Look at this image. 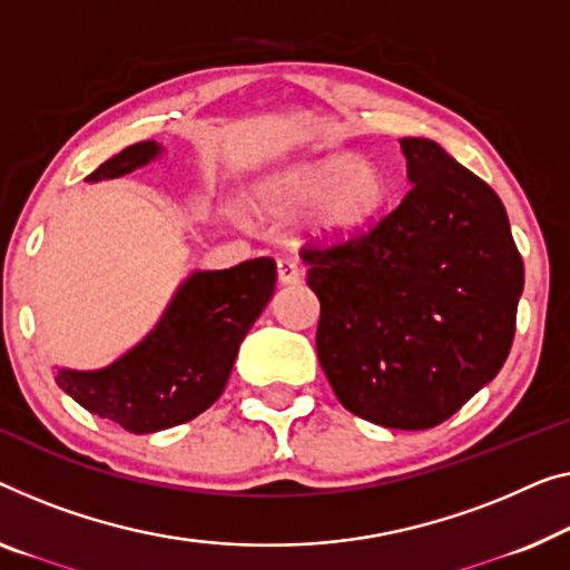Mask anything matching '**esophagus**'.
I'll use <instances>...</instances> for the list:
<instances>
[{"instance_id":"1","label":"esophagus","mask_w":570,"mask_h":570,"mask_svg":"<svg viewBox=\"0 0 570 570\" xmlns=\"http://www.w3.org/2000/svg\"><path fill=\"white\" fill-rule=\"evenodd\" d=\"M276 274H278V284H282V286L296 284V282H299V278H302L299 266H296V263L288 261V258H278V263H276Z\"/></svg>"}]
</instances>
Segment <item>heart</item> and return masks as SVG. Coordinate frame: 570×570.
<instances>
[{
    "mask_svg": "<svg viewBox=\"0 0 570 570\" xmlns=\"http://www.w3.org/2000/svg\"><path fill=\"white\" fill-rule=\"evenodd\" d=\"M389 199V181L371 160L322 156L284 166L258 184L268 215L286 217L309 209L307 235L314 243H343L368 227Z\"/></svg>",
    "mask_w": 570,
    "mask_h": 570,
    "instance_id": "b5f03b06",
    "label": "heart"
}]
</instances>
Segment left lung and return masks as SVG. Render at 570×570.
I'll use <instances>...</instances> for the list:
<instances>
[{
	"label": "left lung",
	"instance_id": "left-lung-1",
	"mask_svg": "<svg viewBox=\"0 0 570 570\" xmlns=\"http://www.w3.org/2000/svg\"><path fill=\"white\" fill-rule=\"evenodd\" d=\"M410 191L368 235L304 250L317 355L345 410L428 430L502 371L524 266L502 199L430 138L399 140Z\"/></svg>",
	"mask_w": 570,
	"mask_h": 570
}]
</instances>
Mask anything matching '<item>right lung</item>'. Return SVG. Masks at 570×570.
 I'll return each mask as SVG.
<instances>
[{
	"label": "right lung",
	"instance_id": "obj_1",
	"mask_svg": "<svg viewBox=\"0 0 570 570\" xmlns=\"http://www.w3.org/2000/svg\"><path fill=\"white\" fill-rule=\"evenodd\" d=\"M166 156L156 140L125 148L83 181L140 171ZM276 263L253 258L223 271H191L148 335L101 368L56 366V384L83 410L135 435L189 422L230 379L243 337L274 296Z\"/></svg>",
	"mask_w": 570,
	"mask_h": 570
}]
</instances>
